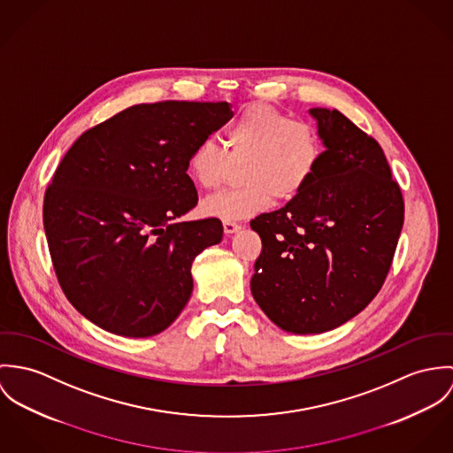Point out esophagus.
I'll use <instances>...</instances> for the list:
<instances>
[{"instance_id":"esophagus-1","label":"esophagus","mask_w":453,"mask_h":453,"mask_svg":"<svg viewBox=\"0 0 453 453\" xmlns=\"http://www.w3.org/2000/svg\"><path fill=\"white\" fill-rule=\"evenodd\" d=\"M242 229V226L238 222H233V220H224V233L226 234H233V233H238Z\"/></svg>"}]
</instances>
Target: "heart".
Masks as SVG:
<instances>
[{
  "mask_svg": "<svg viewBox=\"0 0 453 453\" xmlns=\"http://www.w3.org/2000/svg\"><path fill=\"white\" fill-rule=\"evenodd\" d=\"M318 130L294 121L276 107L255 102L238 112L224 130V148L204 139L188 157V173L203 189H217L240 165L238 189L217 193L203 203V213L222 220H243L278 202L297 198L323 159Z\"/></svg>",
  "mask_w": 453,
  "mask_h": 453,
  "instance_id": "obj_1",
  "label": "heart"
}]
</instances>
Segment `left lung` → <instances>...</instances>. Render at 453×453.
Masks as SVG:
<instances>
[{"label": "left lung", "instance_id": "obj_1", "mask_svg": "<svg viewBox=\"0 0 453 453\" xmlns=\"http://www.w3.org/2000/svg\"><path fill=\"white\" fill-rule=\"evenodd\" d=\"M325 154L307 188L250 227L262 240L251 296L290 334H323L359 314L384 285L404 215L379 142L337 109L314 107Z\"/></svg>", "mask_w": 453, "mask_h": 453}]
</instances>
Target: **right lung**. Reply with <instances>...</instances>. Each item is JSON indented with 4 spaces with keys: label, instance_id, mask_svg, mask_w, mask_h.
<instances>
[{
    "label": "right lung",
    "instance_id": "obj_1",
    "mask_svg": "<svg viewBox=\"0 0 453 453\" xmlns=\"http://www.w3.org/2000/svg\"><path fill=\"white\" fill-rule=\"evenodd\" d=\"M231 116L227 102L139 104L65 152L43 226L67 301L102 330L151 337L186 307L193 260L224 233L213 217L179 220L198 203L188 157Z\"/></svg>",
    "mask_w": 453,
    "mask_h": 453
}]
</instances>
